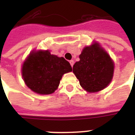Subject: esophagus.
Returning a JSON list of instances; mask_svg holds the SVG:
<instances>
[{
    "label": "esophagus",
    "instance_id": "obj_1",
    "mask_svg": "<svg viewBox=\"0 0 135 135\" xmlns=\"http://www.w3.org/2000/svg\"><path fill=\"white\" fill-rule=\"evenodd\" d=\"M69 63H70L71 66H73L74 64V60H71L70 61H69Z\"/></svg>",
    "mask_w": 135,
    "mask_h": 135
}]
</instances>
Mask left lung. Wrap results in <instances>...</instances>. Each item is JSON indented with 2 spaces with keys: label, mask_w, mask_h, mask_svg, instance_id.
Instances as JSON below:
<instances>
[{
  "label": "left lung",
  "mask_w": 135,
  "mask_h": 135,
  "mask_svg": "<svg viewBox=\"0 0 135 135\" xmlns=\"http://www.w3.org/2000/svg\"><path fill=\"white\" fill-rule=\"evenodd\" d=\"M79 59L74 65L73 72L85 90L95 93L110 84L113 77V62L98 44L85 47Z\"/></svg>",
  "instance_id": "1"
}]
</instances>
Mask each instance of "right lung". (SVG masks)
Masks as SVG:
<instances>
[{
  "label": "right lung",
  "instance_id": "right-lung-1",
  "mask_svg": "<svg viewBox=\"0 0 135 135\" xmlns=\"http://www.w3.org/2000/svg\"><path fill=\"white\" fill-rule=\"evenodd\" d=\"M71 70L64 58L51 55L48 50H39L28 56L22 67V76L25 84L35 93L48 95L58 88L62 76Z\"/></svg>",
  "mask_w": 135,
  "mask_h": 135
}]
</instances>
